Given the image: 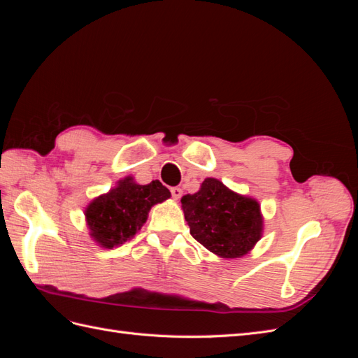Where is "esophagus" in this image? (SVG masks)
Instances as JSON below:
<instances>
[{
    "label": "esophagus",
    "instance_id": "obj_1",
    "mask_svg": "<svg viewBox=\"0 0 358 358\" xmlns=\"http://www.w3.org/2000/svg\"><path fill=\"white\" fill-rule=\"evenodd\" d=\"M171 197L175 199V200H179L182 197V189L179 187L171 188Z\"/></svg>",
    "mask_w": 358,
    "mask_h": 358
}]
</instances>
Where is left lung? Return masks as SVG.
Wrapping results in <instances>:
<instances>
[{
	"label": "left lung",
	"mask_w": 358,
	"mask_h": 358,
	"mask_svg": "<svg viewBox=\"0 0 358 358\" xmlns=\"http://www.w3.org/2000/svg\"><path fill=\"white\" fill-rule=\"evenodd\" d=\"M191 236L221 258H241L262 239L264 218L259 203L231 191L215 178L180 199Z\"/></svg>",
	"instance_id": "1"
}]
</instances>
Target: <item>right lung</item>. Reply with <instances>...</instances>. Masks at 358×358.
Listing matches in <instances>:
<instances>
[{
	"label": "right lung",
	"mask_w": 358,
	"mask_h": 358,
	"mask_svg": "<svg viewBox=\"0 0 358 358\" xmlns=\"http://www.w3.org/2000/svg\"><path fill=\"white\" fill-rule=\"evenodd\" d=\"M170 191L159 180L140 185L133 176L116 182L106 194L85 208V221L92 241L112 249L131 241L148 220L152 206L170 199Z\"/></svg>",
	"instance_id": "1"
}]
</instances>
